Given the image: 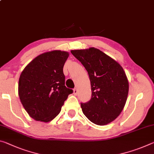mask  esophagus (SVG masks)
I'll return each instance as SVG.
<instances>
[{
	"label": "esophagus",
	"instance_id": "obj_1",
	"mask_svg": "<svg viewBox=\"0 0 154 154\" xmlns=\"http://www.w3.org/2000/svg\"><path fill=\"white\" fill-rule=\"evenodd\" d=\"M73 93H74L75 95H77L78 94V90L76 88H74V90H73Z\"/></svg>",
	"mask_w": 154,
	"mask_h": 154
}]
</instances>
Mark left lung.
<instances>
[{
	"instance_id": "obj_1",
	"label": "left lung",
	"mask_w": 154,
	"mask_h": 154,
	"mask_svg": "<svg viewBox=\"0 0 154 154\" xmlns=\"http://www.w3.org/2000/svg\"><path fill=\"white\" fill-rule=\"evenodd\" d=\"M88 73L92 97L81 103L83 113L92 123L107 125L117 118L128 99L129 82L121 66L94 47L72 50Z\"/></svg>"
}]
</instances>
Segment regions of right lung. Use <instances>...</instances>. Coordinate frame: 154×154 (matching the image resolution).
<instances>
[{
	"label": "right lung",
	"mask_w": 154,
	"mask_h": 154,
	"mask_svg": "<svg viewBox=\"0 0 154 154\" xmlns=\"http://www.w3.org/2000/svg\"><path fill=\"white\" fill-rule=\"evenodd\" d=\"M69 53L55 50L38 55L24 68L18 82L24 108L35 121L55 118L72 90L65 86L63 67Z\"/></svg>",
	"instance_id": "obj_1"
}]
</instances>
